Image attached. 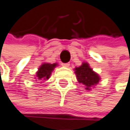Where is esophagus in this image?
I'll use <instances>...</instances> for the list:
<instances>
[{
	"instance_id": "1",
	"label": "esophagus",
	"mask_w": 130,
	"mask_h": 130,
	"mask_svg": "<svg viewBox=\"0 0 130 130\" xmlns=\"http://www.w3.org/2000/svg\"><path fill=\"white\" fill-rule=\"evenodd\" d=\"M62 66H64V67H69L70 66V63H62Z\"/></svg>"
}]
</instances>
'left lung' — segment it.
Returning <instances> with one entry per match:
<instances>
[{
    "label": "left lung",
    "instance_id": "obj_1",
    "mask_svg": "<svg viewBox=\"0 0 130 130\" xmlns=\"http://www.w3.org/2000/svg\"><path fill=\"white\" fill-rule=\"evenodd\" d=\"M77 80L85 87V90H90V88L97 85L100 81V76L91 69L88 63H83L79 67L75 69Z\"/></svg>",
    "mask_w": 130,
    "mask_h": 130
}]
</instances>
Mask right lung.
Masks as SVG:
<instances>
[{"label":"right lung","instance_id":"obj_1","mask_svg":"<svg viewBox=\"0 0 130 130\" xmlns=\"http://www.w3.org/2000/svg\"><path fill=\"white\" fill-rule=\"evenodd\" d=\"M57 66L56 63L50 64V63H44L39 67L38 71L36 72V79L39 80H44V79H48L51 75V72Z\"/></svg>","mask_w":130,"mask_h":130}]
</instances>
